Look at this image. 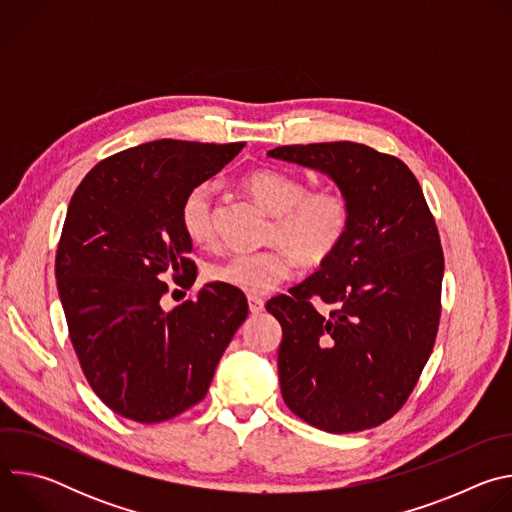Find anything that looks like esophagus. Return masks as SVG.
Returning a JSON list of instances; mask_svg holds the SVG:
<instances>
[{
	"label": "esophagus",
	"instance_id": "1",
	"mask_svg": "<svg viewBox=\"0 0 512 512\" xmlns=\"http://www.w3.org/2000/svg\"><path fill=\"white\" fill-rule=\"evenodd\" d=\"M249 310L251 314H261L265 310V302L257 296H249Z\"/></svg>",
	"mask_w": 512,
	"mask_h": 512
}]
</instances>
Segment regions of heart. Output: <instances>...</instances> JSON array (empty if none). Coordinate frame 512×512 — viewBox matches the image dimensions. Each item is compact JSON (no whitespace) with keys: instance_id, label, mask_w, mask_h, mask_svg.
Instances as JSON below:
<instances>
[{"instance_id":"b5f03b06","label":"heart","mask_w":512,"mask_h":512,"mask_svg":"<svg viewBox=\"0 0 512 512\" xmlns=\"http://www.w3.org/2000/svg\"><path fill=\"white\" fill-rule=\"evenodd\" d=\"M243 188L273 216L267 239L277 247L231 253L210 263L206 269L210 281L263 296L294 275L296 259L308 267L322 265L340 247L350 223V204L338 188L310 190L300 176L275 168L249 172ZM180 223L194 245L214 243L208 184L188 190L180 206Z\"/></svg>"}]
</instances>
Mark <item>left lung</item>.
Returning <instances> with one entry per match:
<instances>
[{
	"mask_svg": "<svg viewBox=\"0 0 512 512\" xmlns=\"http://www.w3.org/2000/svg\"><path fill=\"white\" fill-rule=\"evenodd\" d=\"M267 156L326 174L350 204L336 253L267 304L283 330V401L330 433L381 425L413 391L440 324L444 253L421 186L401 160L354 141ZM314 297L337 310L320 315Z\"/></svg>",
	"mask_w": 512,
	"mask_h": 512,
	"instance_id": "1",
	"label": "left lung"
}]
</instances>
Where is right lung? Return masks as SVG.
Masks as SVG:
<instances>
[{"mask_svg":"<svg viewBox=\"0 0 512 512\" xmlns=\"http://www.w3.org/2000/svg\"><path fill=\"white\" fill-rule=\"evenodd\" d=\"M241 150L148 141L97 164L70 198L56 251L58 296L89 385L121 417L158 423L202 401L249 314L243 291L218 283L172 312L162 308L164 273L188 287L196 275L182 200Z\"/></svg>","mask_w":512,"mask_h":512,"instance_id":"1","label":"right lung"}]
</instances>
